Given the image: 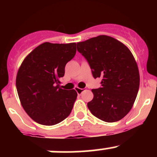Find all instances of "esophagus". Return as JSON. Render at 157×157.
Here are the masks:
<instances>
[{
	"label": "esophagus",
	"instance_id": "obj_1",
	"mask_svg": "<svg viewBox=\"0 0 157 157\" xmlns=\"http://www.w3.org/2000/svg\"><path fill=\"white\" fill-rule=\"evenodd\" d=\"M85 89H79V88H77V89H76V91H77V93L78 94H82V92L84 91Z\"/></svg>",
	"mask_w": 157,
	"mask_h": 157
}]
</instances>
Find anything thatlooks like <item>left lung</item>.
Masks as SVG:
<instances>
[{"mask_svg": "<svg viewBox=\"0 0 157 157\" xmlns=\"http://www.w3.org/2000/svg\"><path fill=\"white\" fill-rule=\"evenodd\" d=\"M86 59L94 78L101 77V87L92 89L94 98L88 102L94 116L107 122L120 120L134 105L140 74L135 59L123 44L106 35L77 44Z\"/></svg>", "mask_w": 157, "mask_h": 157, "instance_id": "obj_1", "label": "left lung"}]
</instances>
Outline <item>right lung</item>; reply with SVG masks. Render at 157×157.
Listing matches in <instances>:
<instances>
[{
  "label": "right lung",
  "mask_w": 157,
  "mask_h": 157,
  "mask_svg": "<svg viewBox=\"0 0 157 157\" xmlns=\"http://www.w3.org/2000/svg\"><path fill=\"white\" fill-rule=\"evenodd\" d=\"M76 54V44L40 45L23 61L16 77L21 105L34 121L54 125L71 113L77 94L60 87L65 66Z\"/></svg>",
  "instance_id": "obj_1"
}]
</instances>
